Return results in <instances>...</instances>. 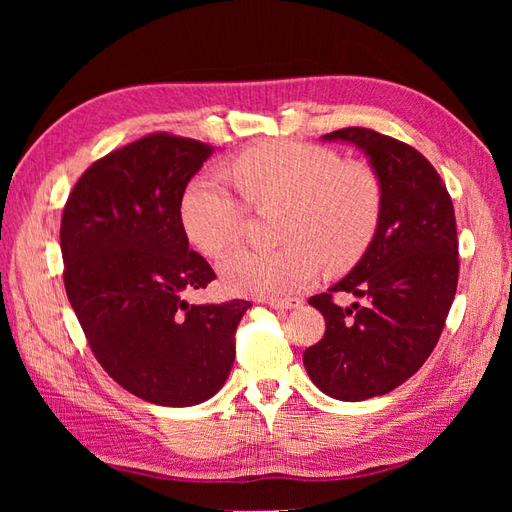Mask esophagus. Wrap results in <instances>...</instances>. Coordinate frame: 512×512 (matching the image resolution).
I'll list each match as a JSON object with an SVG mask.
<instances>
[{"label": "esophagus", "instance_id": "obj_1", "mask_svg": "<svg viewBox=\"0 0 512 512\" xmlns=\"http://www.w3.org/2000/svg\"><path fill=\"white\" fill-rule=\"evenodd\" d=\"M303 301L297 299V297H288V299H269V305L275 307V309H297Z\"/></svg>", "mask_w": 512, "mask_h": 512}]
</instances>
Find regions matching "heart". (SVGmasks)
Here are the masks:
<instances>
[{"label": "heart", "mask_w": 512, "mask_h": 512, "mask_svg": "<svg viewBox=\"0 0 512 512\" xmlns=\"http://www.w3.org/2000/svg\"><path fill=\"white\" fill-rule=\"evenodd\" d=\"M235 177L252 203L288 207L282 235L288 247L228 254L220 273L230 290L262 297L303 290L316 282L320 260L329 269L350 267L374 239L380 185L363 164H344L314 145L271 143L243 153ZM179 218L194 250L218 258L237 243L245 209L218 175L205 173L185 188Z\"/></svg>", "instance_id": "obj_1"}]
</instances>
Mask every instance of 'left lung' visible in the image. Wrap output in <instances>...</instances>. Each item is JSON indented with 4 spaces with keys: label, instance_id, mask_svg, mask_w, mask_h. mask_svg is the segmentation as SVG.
<instances>
[{
    "label": "left lung",
    "instance_id": "1",
    "mask_svg": "<svg viewBox=\"0 0 512 512\" xmlns=\"http://www.w3.org/2000/svg\"><path fill=\"white\" fill-rule=\"evenodd\" d=\"M320 141L365 153L380 185V215L359 262L309 299L327 331L305 350L303 365L324 395L365 401L412 378L438 344L459 277L455 209L436 168L414 147L369 128H344ZM333 291L364 303L339 308Z\"/></svg>",
    "mask_w": 512,
    "mask_h": 512
}]
</instances>
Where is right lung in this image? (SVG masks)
<instances>
[{
	"instance_id": "1",
	"label": "right lung",
	"mask_w": 512,
	"mask_h": 512,
	"mask_svg": "<svg viewBox=\"0 0 512 512\" xmlns=\"http://www.w3.org/2000/svg\"><path fill=\"white\" fill-rule=\"evenodd\" d=\"M215 147L151 134L91 164L61 218L68 301L106 374L149 404L188 408L218 393L250 301L188 303L215 273L190 250L179 207Z\"/></svg>"
}]
</instances>
